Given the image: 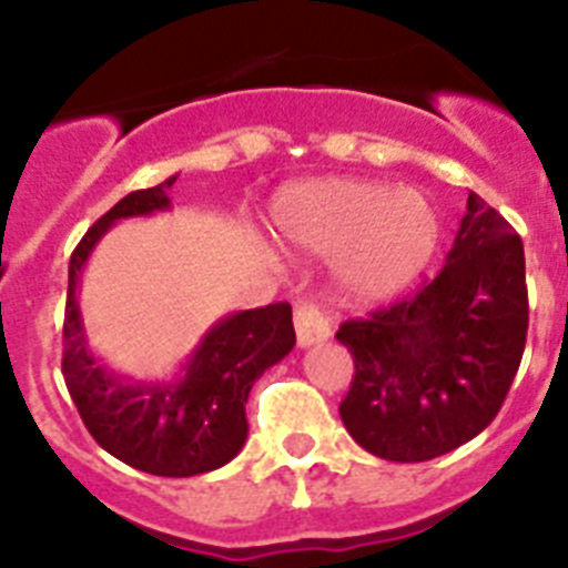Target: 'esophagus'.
Masks as SVG:
<instances>
[{"label": "esophagus", "instance_id": "1", "mask_svg": "<svg viewBox=\"0 0 568 568\" xmlns=\"http://www.w3.org/2000/svg\"><path fill=\"white\" fill-rule=\"evenodd\" d=\"M295 338H298V346H313L329 338V321L318 307L313 304L295 307Z\"/></svg>", "mask_w": 568, "mask_h": 568}]
</instances>
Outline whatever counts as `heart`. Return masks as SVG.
<instances>
[{
  "mask_svg": "<svg viewBox=\"0 0 568 568\" xmlns=\"http://www.w3.org/2000/svg\"><path fill=\"white\" fill-rule=\"evenodd\" d=\"M275 233L304 253H334L335 278L353 301L375 304L413 284L440 244V213L418 187L373 179L295 184L275 202Z\"/></svg>",
  "mask_w": 568,
  "mask_h": 568,
  "instance_id": "1",
  "label": "heart"
}]
</instances>
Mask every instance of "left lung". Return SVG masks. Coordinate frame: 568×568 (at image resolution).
I'll return each instance as SVG.
<instances>
[{"label": "left lung", "mask_w": 568, "mask_h": 568, "mask_svg": "<svg viewBox=\"0 0 568 568\" xmlns=\"http://www.w3.org/2000/svg\"><path fill=\"white\" fill-rule=\"evenodd\" d=\"M520 235L469 193L446 264L418 293L341 324L355 364L338 413L366 453L418 464L484 433L526 346Z\"/></svg>", "instance_id": "1"}]
</instances>
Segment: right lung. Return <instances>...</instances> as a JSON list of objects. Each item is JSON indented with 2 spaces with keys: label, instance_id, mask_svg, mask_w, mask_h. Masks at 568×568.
Returning <instances> with one entry per match:
<instances>
[{
  "label": "right lung",
  "instance_id": "1",
  "mask_svg": "<svg viewBox=\"0 0 568 568\" xmlns=\"http://www.w3.org/2000/svg\"><path fill=\"white\" fill-rule=\"evenodd\" d=\"M179 175L135 190L84 233L70 255L64 304L62 373L88 433L122 464L162 478L204 475L241 453L247 440L244 404L255 381L295 346L293 307L224 315L195 346L179 378L133 381L115 375L90 353L79 313V281L102 235L122 219L170 210L168 190Z\"/></svg>",
  "mask_w": 568,
  "mask_h": 568
}]
</instances>
